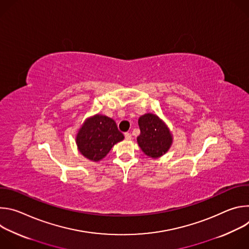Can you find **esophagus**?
<instances>
[{
  "instance_id": "esophagus-1",
  "label": "esophagus",
  "mask_w": 249,
  "mask_h": 249,
  "mask_svg": "<svg viewBox=\"0 0 249 249\" xmlns=\"http://www.w3.org/2000/svg\"><path fill=\"white\" fill-rule=\"evenodd\" d=\"M124 136H125V139H126V140H131V139H132V135H131V133H129V132H126V133L124 134Z\"/></svg>"
}]
</instances>
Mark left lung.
<instances>
[{"label": "left lung", "mask_w": 249, "mask_h": 249, "mask_svg": "<svg viewBox=\"0 0 249 249\" xmlns=\"http://www.w3.org/2000/svg\"><path fill=\"white\" fill-rule=\"evenodd\" d=\"M141 134L138 144L147 156L159 158L164 155L171 145V135L164 123L155 114H145L139 118Z\"/></svg>", "instance_id": "obj_1"}]
</instances>
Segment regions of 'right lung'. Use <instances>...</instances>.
Listing matches in <instances>:
<instances>
[{
  "label": "right lung",
  "instance_id": "1",
  "mask_svg": "<svg viewBox=\"0 0 249 249\" xmlns=\"http://www.w3.org/2000/svg\"><path fill=\"white\" fill-rule=\"evenodd\" d=\"M124 139L115 121L103 115L88 119L77 135V145L83 156L98 161L109 153L111 148Z\"/></svg>",
  "mask_w": 249,
  "mask_h": 249
}]
</instances>
